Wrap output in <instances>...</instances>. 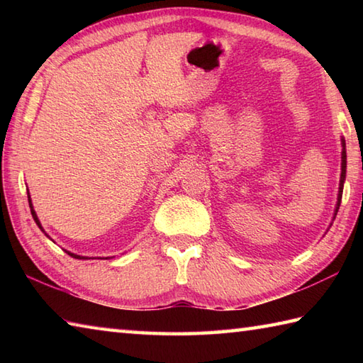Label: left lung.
<instances>
[{"instance_id":"left-lung-1","label":"left lung","mask_w":363,"mask_h":363,"mask_svg":"<svg viewBox=\"0 0 363 363\" xmlns=\"http://www.w3.org/2000/svg\"><path fill=\"white\" fill-rule=\"evenodd\" d=\"M343 142V152H342V176H340V190H338V203H337V209L335 215L338 212V207H340L342 201V194H343V182H345V176H346V151H345V140Z\"/></svg>"}]
</instances>
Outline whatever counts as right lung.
Masks as SVG:
<instances>
[{
    "mask_svg": "<svg viewBox=\"0 0 363 363\" xmlns=\"http://www.w3.org/2000/svg\"><path fill=\"white\" fill-rule=\"evenodd\" d=\"M28 201H29V207H30V213H33V218H34V221L37 223V226L42 229V225H40V221H38V218H37V215H35V211L33 209V204H30V196H29V191H28ZM43 230V229H42ZM67 254L68 256H72V257H74V259H87V257H82V256H78V254H73V252H68L67 251Z\"/></svg>",
    "mask_w": 363,
    "mask_h": 363,
    "instance_id": "right-lung-1",
    "label": "right lung"
}]
</instances>
